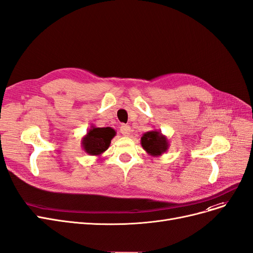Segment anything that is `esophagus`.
<instances>
[{"mask_svg": "<svg viewBox=\"0 0 253 253\" xmlns=\"http://www.w3.org/2000/svg\"><path fill=\"white\" fill-rule=\"evenodd\" d=\"M120 133L124 136H128L130 133V126L126 125H123L120 126Z\"/></svg>", "mask_w": 253, "mask_h": 253, "instance_id": "34e87169", "label": "esophagus"}]
</instances>
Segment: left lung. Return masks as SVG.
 Listing matches in <instances>:
<instances>
[{
	"label": "left lung",
	"mask_w": 253,
	"mask_h": 253,
	"mask_svg": "<svg viewBox=\"0 0 253 253\" xmlns=\"http://www.w3.org/2000/svg\"><path fill=\"white\" fill-rule=\"evenodd\" d=\"M141 145L143 150L153 157L162 156L165 152H168L169 147V142L167 136H164L161 130L153 129L146 132L141 137Z\"/></svg>",
	"instance_id": "left-lung-1"
}]
</instances>
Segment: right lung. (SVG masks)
<instances>
[{"label": "right lung", "instance_id": "obj_1", "mask_svg": "<svg viewBox=\"0 0 253 253\" xmlns=\"http://www.w3.org/2000/svg\"><path fill=\"white\" fill-rule=\"evenodd\" d=\"M115 135V129L110 126L96 127L91 126L82 139L83 150L88 155L100 156L109 149L111 140Z\"/></svg>", "mask_w": 253, "mask_h": 253}]
</instances>
